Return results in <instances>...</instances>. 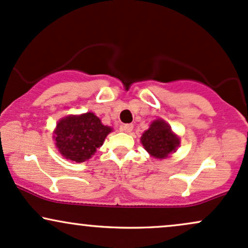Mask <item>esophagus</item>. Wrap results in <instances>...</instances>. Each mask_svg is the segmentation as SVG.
<instances>
[{
  "label": "esophagus",
  "instance_id": "esophagus-1",
  "mask_svg": "<svg viewBox=\"0 0 248 248\" xmlns=\"http://www.w3.org/2000/svg\"><path fill=\"white\" fill-rule=\"evenodd\" d=\"M132 129H133V125L132 124H124V125H122V131H124V132H126V133L131 132Z\"/></svg>",
  "mask_w": 248,
  "mask_h": 248
}]
</instances>
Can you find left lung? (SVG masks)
I'll return each mask as SVG.
<instances>
[{
    "label": "left lung",
    "mask_w": 248,
    "mask_h": 248,
    "mask_svg": "<svg viewBox=\"0 0 248 248\" xmlns=\"http://www.w3.org/2000/svg\"><path fill=\"white\" fill-rule=\"evenodd\" d=\"M144 149L158 159L168 158L176 152L180 139L172 132L171 126L163 119H155L140 138Z\"/></svg>",
    "instance_id": "1"
}]
</instances>
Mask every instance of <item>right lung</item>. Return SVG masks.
<instances>
[{
	"mask_svg": "<svg viewBox=\"0 0 248 248\" xmlns=\"http://www.w3.org/2000/svg\"><path fill=\"white\" fill-rule=\"evenodd\" d=\"M111 131L112 129L103 125L93 112L70 115L57 123L54 132L55 144L65 159L83 163L93 157Z\"/></svg>",
	"mask_w": 248,
	"mask_h": 248,
	"instance_id": "1",
	"label": "right lung"
}]
</instances>
